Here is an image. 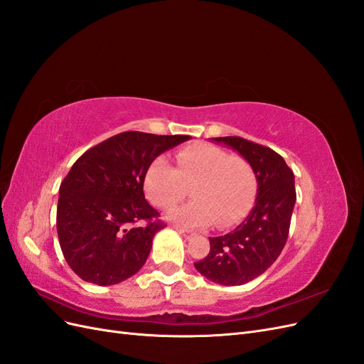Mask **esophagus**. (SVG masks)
Returning a JSON list of instances; mask_svg holds the SVG:
<instances>
[{
	"label": "esophagus",
	"mask_w": 364,
	"mask_h": 364,
	"mask_svg": "<svg viewBox=\"0 0 364 364\" xmlns=\"http://www.w3.org/2000/svg\"><path fill=\"white\" fill-rule=\"evenodd\" d=\"M176 230H178V232H179L181 235H183L185 238H190V237H193V235H194L193 230H190V229H185V228H181V226H176Z\"/></svg>",
	"instance_id": "obj_1"
}]
</instances>
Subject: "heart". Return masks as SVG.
<instances>
[{"label":"heart","mask_w":364,"mask_h":364,"mask_svg":"<svg viewBox=\"0 0 364 364\" xmlns=\"http://www.w3.org/2000/svg\"><path fill=\"white\" fill-rule=\"evenodd\" d=\"M176 162L174 168L159 156L144 178L149 200L161 209L179 203L191 186L194 200L173 209L171 220L191 228H203L215 220L218 228H229L247 214L258 188L255 170L247 159L211 144H196L179 150Z\"/></svg>","instance_id":"obj_1"}]
</instances>
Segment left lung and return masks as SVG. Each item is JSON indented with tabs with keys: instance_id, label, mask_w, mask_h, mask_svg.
I'll return each mask as SVG.
<instances>
[{
	"instance_id": "obj_1",
	"label": "left lung",
	"mask_w": 364,
	"mask_h": 364,
	"mask_svg": "<svg viewBox=\"0 0 364 364\" xmlns=\"http://www.w3.org/2000/svg\"><path fill=\"white\" fill-rule=\"evenodd\" d=\"M237 150L255 170V206L243 223L209 238V253L194 262L197 272L222 285H243L277 261L289 237L296 202L294 174L277 151L240 136L211 138Z\"/></svg>"
}]
</instances>
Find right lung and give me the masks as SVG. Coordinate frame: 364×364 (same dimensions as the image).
<instances>
[{"label": "right lung", "instance_id": "1", "mask_svg": "<svg viewBox=\"0 0 364 364\" xmlns=\"http://www.w3.org/2000/svg\"><path fill=\"white\" fill-rule=\"evenodd\" d=\"M188 135L123 132L86 150L59 190L56 226L68 266L86 282L112 285L144 266L165 223L144 197L150 164Z\"/></svg>", "mask_w": 364, "mask_h": 364}]
</instances>
